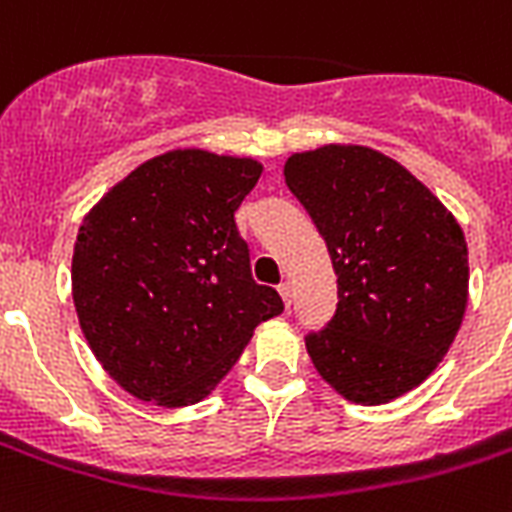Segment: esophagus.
<instances>
[{"mask_svg": "<svg viewBox=\"0 0 512 512\" xmlns=\"http://www.w3.org/2000/svg\"><path fill=\"white\" fill-rule=\"evenodd\" d=\"M278 294H281L286 307L292 305V284H289V281H281V284H278Z\"/></svg>", "mask_w": 512, "mask_h": 512, "instance_id": "1", "label": "esophagus"}]
</instances>
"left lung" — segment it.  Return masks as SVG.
Wrapping results in <instances>:
<instances>
[{
	"instance_id": "8db88e82",
	"label": "left lung",
	"mask_w": 512,
	"mask_h": 512,
	"mask_svg": "<svg viewBox=\"0 0 512 512\" xmlns=\"http://www.w3.org/2000/svg\"><path fill=\"white\" fill-rule=\"evenodd\" d=\"M284 178L336 270L334 318L305 336L315 371L357 405L397 400L434 373L463 323V228L410 170L371 147L294 152Z\"/></svg>"
}]
</instances>
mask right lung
Returning <instances> with one entry per match:
<instances>
[{"mask_svg": "<svg viewBox=\"0 0 512 512\" xmlns=\"http://www.w3.org/2000/svg\"><path fill=\"white\" fill-rule=\"evenodd\" d=\"M263 165L207 149L141 162L91 207L73 249V305L91 352L136 400L186 407L284 310L255 284L234 213Z\"/></svg>", "mask_w": 512, "mask_h": 512, "instance_id": "add662e5", "label": "right lung"}]
</instances>
